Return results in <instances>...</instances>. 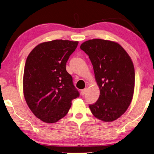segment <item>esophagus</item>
<instances>
[{
  "mask_svg": "<svg viewBox=\"0 0 154 154\" xmlns=\"http://www.w3.org/2000/svg\"><path fill=\"white\" fill-rule=\"evenodd\" d=\"M86 91H87V88H85V89L82 90V91H81V95H82V96L85 95L86 94Z\"/></svg>",
  "mask_w": 154,
  "mask_h": 154,
  "instance_id": "34e87169",
  "label": "esophagus"
}]
</instances>
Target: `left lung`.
I'll list each match as a JSON object with an SVG mask.
<instances>
[{
  "instance_id": "obj_1",
  "label": "left lung",
  "mask_w": 154,
  "mask_h": 154,
  "mask_svg": "<svg viewBox=\"0 0 154 154\" xmlns=\"http://www.w3.org/2000/svg\"><path fill=\"white\" fill-rule=\"evenodd\" d=\"M80 49L91 61L100 89L99 98L90 104V109L98 119L112 122L125 112L133 99L135 69L131 58L120 44L110 40L90 39Z\"/></svg>"
}]
</instances>
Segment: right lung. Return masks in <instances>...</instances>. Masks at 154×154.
<instances>
[{"mask_svg":"<svg viewBox=\"0 0 154 154\" xmlns=\"http://www.w3.org/2000/svg\"><path fill=\"white\" fill-rule=\"evenodd\" d=\"M78 42L56 39L39 43L28 55L23 78L26 103L36 117L54 123L67 115L79 96L66 69Z\"/></svg>","mask_w":154,"mask_h":154,"instance_id":"1","label":"right lung"}]
</instances>
